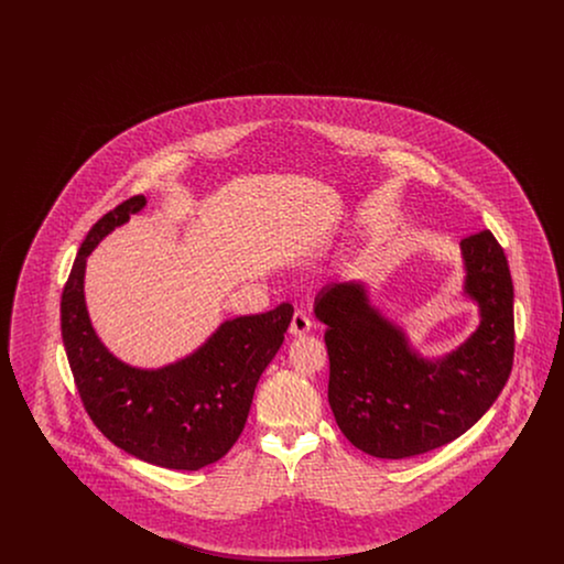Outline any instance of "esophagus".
I'll return each instance as SVG.
<instances>
[{"mask_svg": "<svg viewBox=\"0 0 564 564\" xmlns=\"http://www.w3.org/2000/svg\"><path fill=\"white\" fill-rule=\"evenodd\" d=\"M311 327H313L311 317H308L304 311H295L294 317H292V323H290V334H294V336H304V334H308V332H311Z\"/></svg>", "mask_w": 564, "mask_h": 564, "instance_id": "esophagus-1", "label": "esophagus"}]
</instances>
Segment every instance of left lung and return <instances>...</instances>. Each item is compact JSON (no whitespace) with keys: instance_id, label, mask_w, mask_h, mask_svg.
I'll list each match as a JSON object with an SVG mask.
<instances>
[{"instance_id":"1","label":"left lung","mask_w":564,"mask_h":564,"mask_svg":"<svg viewBox=\"0 0 564 564\" xmlns=\"http://www.w3.org/2000/svg\"><path fill=\"white\" fill-rule=\"evenodd\" d=\"M463 297L476 329L444 355L416 349L402 323L372 304L364 281H332L315 297L327 325V400L350 444L378 458L440 448L476 425L506 387L513 361V285L497 239L460 241Z\"/></svg>"}]
</instances>
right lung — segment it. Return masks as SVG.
<instances>
[{
    "label": "right lung",
    "instance_id": "obj_1",
    "mask_svg": "<svg viewBox=\"0 0 564 564\" xmlns=\"http://www.w3.org/2000/svg\"><path fill=\"white\" fill-rule=\"evenodd\" d=\"M148 205L133 196L104 215L82 242L61 297V336L82 402L99 431L145 463L196 471L239 440L256 384L285 340L294 308L226 319L186 357L137 368L97 336L84 297L95 247Z\"/></svg>",
    "mask_w": 564,
    "mask_h": 564
}]
</instances>
